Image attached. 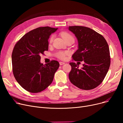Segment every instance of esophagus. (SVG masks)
<instances>
[{
	"mask_svg": "<svg viewBox=\"0 0 123 123\" xmlns=\"http://www.w3.org/2000/svg\"><path fill=\"white\" fill-rule=\"evenodd\" d=\"M59 64H60V65H64V64H65V63L63 62H59Z\"/></svg>",
	"mask_w": 123,
	"mask_h": 123,
	"instance_id": "obj_1",
	"label": "esophagus"
}]
</instances>
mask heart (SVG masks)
Masks as SVG:
<instances>
[{
    "mask_svg": "<svg viewBox=\"0 0 123 123\" xmlns=\"http://www.w3.org/2000/svg\"><path fill=\"white\" fill-rule=\"evenodd\" d=\"M61 36L63 37V38L65 40V41H67L70 40H74V39L73 36L70 34V33H68V32H62L61 33ZM53 35H52L50 38L49 42L51 43L53 41ZM68 54L67 52H64V51H58L55 54V55L57 57L59 58L60 59H65L66 57V55Z\"/></svg>",
    "mask_w": 123,
    "mask_h": 123,
    "instance_id": "b5f03b06",
    "label": "heart"
}]
</instances>
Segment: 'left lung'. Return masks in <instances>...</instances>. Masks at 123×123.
Instances as JSON below:
<instances>
[{
	"mask_svg": "<svg viewBox=\"0 0 123 123\" xmlns=\"http://www.w3.org/2000/svg\"><path fill=\"white\" fill-rule=\"evenodd\" d=\"M68 29L78 42V49L72 55L73 59L84 63L81 69L78 63H70L72 69L69 80L81 89H94L104 79L110 65L108 44L102 35L90 28L74 26Z\"/></svg>",
	"mask_w": 123,
	"mask_h": 123,
	"instance_id": "8db88e82",
	"label": "left lung"
}]
</instances>
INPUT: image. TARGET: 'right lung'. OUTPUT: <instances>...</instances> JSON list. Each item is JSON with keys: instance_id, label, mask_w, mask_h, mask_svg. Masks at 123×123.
Segmentation results:
<instances>
[{"instance_id": "obj_1", "label": "right lung", "mask_w": 123, "mask_h": 123, "mask_svg": "<svg viewBox=\"0 0 123 123\" xmlns=\"http://www.w3.org/2000/svg\"><path fill=\"white\" fill-rule=\"evenodd\" d=\"M58 28L40 27L25 34L15 45L12 53V71L17 82L31 93L40 92L53 81L59 67L55 60L43 65L40 55L48 50V39Z\"/></svg>"}]
</instances>
